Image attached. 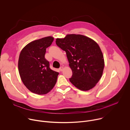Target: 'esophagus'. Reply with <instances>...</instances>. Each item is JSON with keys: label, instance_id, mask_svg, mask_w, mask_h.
<instances>
[{"label": "esophagus", "instance_id": "esophagus-1", "mask_svg": "<svg viewBox=\"0 0 130 130\" xmlns=\"http://www.w3.org/2000/svg\"><path fill=\"white\" fill-rule=\"evenodd\" d=\"M59 70H60L61 71H63V66L60 67V68H59Z\"/></svg>", "mask_w": 130, "mask_h": 130}]
</instances>
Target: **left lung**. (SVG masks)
I'll return each mask as SVG.
<instances>
[{"instance_id": "obj_1", "label": "left lung", "mask_w": 130, "mask_h": 130, "mask_svg": "<svg viewBox=\"0 0 130 130\" xmlns=\"http://www.w3.org/2000/svg\"><path fill=\"white\" fill-rule=\"evenodd\" d=\"M55 43L66 53L72 71L70 82L81 90L93 88L101 78L104 66L98 44L87 36L73 34L57 39Z\"/></svg>"}]
</instances>
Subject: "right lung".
Masks as SVG:
<instances>
[{"mask_svg": "<svg viewBox=\"0 0 130 130\" xmlns=\"http://www.w3.org/2000/svg\"><path fill=\"white\" fill-rule=\"evenodd\" d=\"M54 40L51 36L37 40L27 44L21 51L18 71L26 87L38 95L47 94L57 82L59 72L51 69L45 58L46 48Z\"/></svg>", "mask_w": 130, "mask_h": 130, "instance_id": "right-lung-1", "label": "right lung"}]
</instances>
